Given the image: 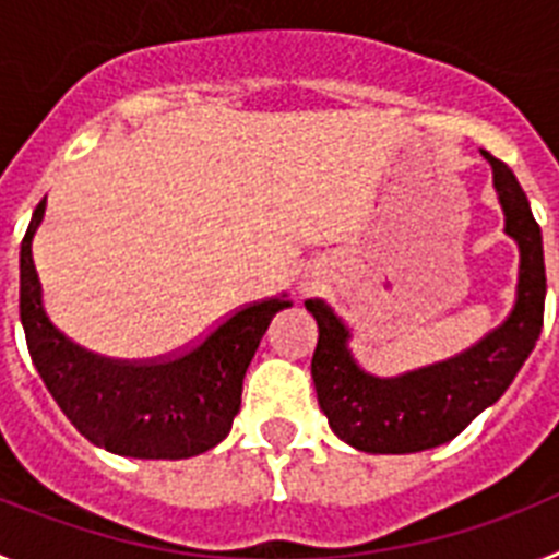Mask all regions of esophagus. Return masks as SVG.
<instances>
[{"mask_svg":"<svg viewBox=\"0 0 559 559\" xmlns=\"http://www.w3.org/2000/svg\"><path fill=\"white\" fill-rule=\"evenodd\" d=\"M308 290H310V288H308V285H305V294H308Z\"/></svg>","mask_w":559,"mask_h":559,"instance_id":"esophagus-1","label":"esophagus"}]
</instances>
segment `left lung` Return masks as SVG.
Segmentation results:
<instances>
[{"instance_id": "obj_1", "label": "left lung", "mask_w": 559, "mask_h": 559, "mask_svg": "<svg viewBox=\"0 0 559 559\" xmlns=\"http://www.w3.org/2000/svg\"><path fill=\"white\" fill-rule=\"evenodd\" d=\"M481 153L492 167L503 231L515 240L521 254L515 305L496 330L453 358L394 378H378L349 353L353 333L335 310L324 299L305 302L319 324L310 360L319 408L335 437L358 451L417 453L451 442L510 389L540 338L546 302L540 226L515 173L487 151Z\"/></svg>"}]
</instances>
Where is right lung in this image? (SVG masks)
Wrapping results in <instances>:
<instances>
[{"label":"right lung","instance_id":"obj_1","mask_svg":"<svg viewBox=\"0 0 559 559\" xmlns=\"http://www.w3.org/2000/svg\"><path fill=\"white\" fill-rule=\"evenodd\" d=\"M47 199L22 240L19 310L33 367L69 423L97 448L131 459H190L231 431L243 378L274 313L288 299L237 310L199 344L162 360H111L78 347L52 324L33 263V237Z\"/></svg>","mask_w":559,"mask_h":559}]
</instances>
